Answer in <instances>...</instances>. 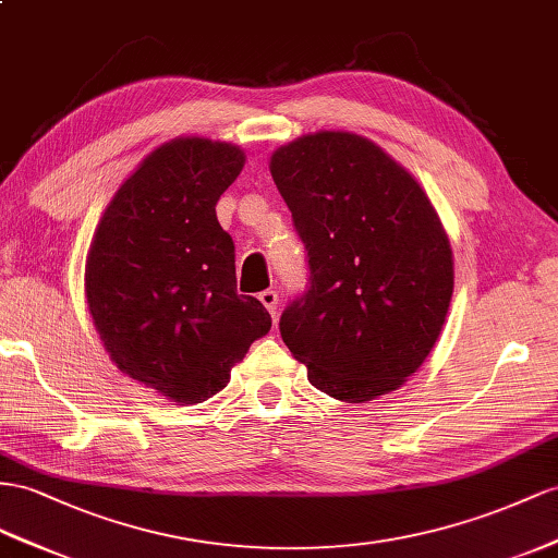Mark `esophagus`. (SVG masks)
Returning <instances> with one entry per match:
<instances>
[{
	"mask_svg": "<svg viewBox=\"0 0 558 558\" xmlns=\"http://www.w3.org/2000/svg\"><path fill=\"white\" fill-rule=\"evenodd\" d=\"M259 302L266 306L270 316H276V313H278V292L276 290H264L259 294Z\"/></svg>",
	"mask_w": 558,
	"mask_h": 558,
	"instance_id": "34e87169",
	"label": "esophagus"
}]
</instances>
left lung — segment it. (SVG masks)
I'll return each mask as SVG.
<instances>
[{
	"label": "left lung",
	"mask_w": 558,
	"mask_h": 558,
	"mask_svg": "<svg viewBox=\"0 0 558 558\" xmlns=\"http://www.w3.org/2000/svg\"><path fill=\"white\" fill-rule=\"evenodd\" d=\"M308 252L311 288L280 335L308 381L344 403L391 393L432 353L454 288L452 250L417 179L377 143L316 132L270 155Z\"/></svg>",
	"instance_id": "1"
}]
</instances>
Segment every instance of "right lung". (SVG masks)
I'll return each instance as SVG.
<instances>
[{
    "label": "right lung",
    "instance_id": "add662e5",
    "mask_svg": "<svg viewBox=\"0 0 558 558\" xmlns=\"http://www.w3.org/2000/svg\"><path fill=\"white\" fill-rule=\"evenodd\" d=\"M242 167L233 143H162L112 195L87 254L84 292L110 361L179 405L219 393L270 330L259 299L238 294L235 247L217 221Z\"/></svg>",
    "mask_w": 558,
    "mask_h": 558
}]
</instances>
